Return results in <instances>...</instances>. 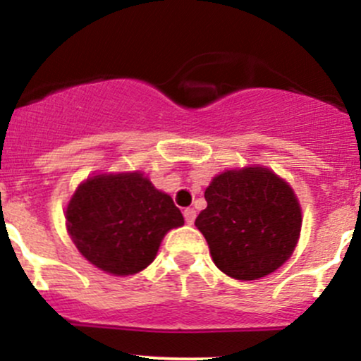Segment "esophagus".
<instances>
[{"instance_id":"1","label":"esophagus","mask_w":361,"mask_h":361,"mask_svg":"<svg viewBox=\"0 0 361 361\" xmlns=\"http://www.w3.org/2000/svg\"><path fill=\"white\" fill-rule=\"evenodd\" d=\"M184 218H185V224L192 225L194 220H196V209H194V208H185L184 209Z\"/></svg>"}]
</instances>
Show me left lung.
I'll return each instance as SVG.
<instances>
[{
  "instance_id": "obj_1",
  "label": "left lung",
  "mask_w": 361,
  "mask_h": 361,
  "mask_svg": "<svg viewBox=\"0 0 361 361\" xmlns=\"http://www.w3.org/2000/svg\"><path fill=\"white\" fill-rule=\"evenodd\" d=\"M196 218L216 268L235 279H257L285 264L302 228L293 189L264 167L226 170L206 188Z\"/></svg>"
}]
</instances>
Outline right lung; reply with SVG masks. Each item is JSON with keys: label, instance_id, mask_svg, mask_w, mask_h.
I'll return each mask as SVG.
<instances>
[{"label": "right lung", "instance_id": "1", "mask_svg": "<svg viewBox=\"0 0 361 361\" xmlns=\"http://www.w3.org/2000/svg\"><path fill=\"white\" fill-rule=\"evenodd\" d=\"M182 225L184 216L172 197L140 172L88 177L66 208L68 233L76 249L116 276L152 264L165 233Z\"/></svg>", "mask_w": 361, "mask_h": 361}]
</instances>
